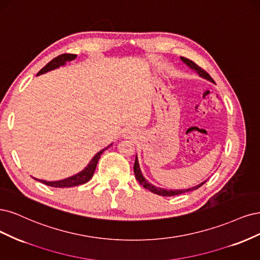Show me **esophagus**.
Returning a JSON list of instances; mask_svg holds the SVG:
<instances>
[{"instance_id": "34e87169", "label": "esophagus", "mask_w": 260, "mask_h": 260, "mask_svg": "<svg viewBox=\"0 0 260 260\" xmlns=\"http://www.w3.org/2000/svg\"><path fill=\"white\" fill-rule=\"evenodd\" d=\"M128 134H131V132H128Z\"/></svg>"}]
</instances>
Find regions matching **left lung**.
I'll return each instance as SVG.
<instances>
[{
	"instance_id": "1",
	"label": "left lung",
	"mask_w": 260,
	"mask_h": 260,
	"mask_svg": "<svg viewBox=\"0 0 260 260\" xmlns=\"http://www.w3.org/2000/svg\"><path fill=\"white\" fill-rule=\"evenodd\" d=\"M180 59H181L182 62H185L191 70L196 71V72L200 75L201 78L206 79V80H208V81H211V82L214 83L213 79H212L211 77H209L208 73H206L203 69H201L197 63H194L193 61L188 59V58H185V57H180ZM134 173H135L136 179L139 181V183H140L141 186H144V188L148 189L149 191L153 192V193H155V194H157V196H162V197H173V196H178V194L186 193V192H190V191H193V190H196V189H199L201 186L204 185V183L206 182V180H205V181H203V182L199 183L198 186H194V187H192V188H188V189H177V190H174V189H173V190H172V189L167 190V189L155 187V186L152 185V183H150V182L144 177V175H142L141 170H140V167H139L137 155H136V157H135V164H134Z\"/></svg>"
}]
</instances>
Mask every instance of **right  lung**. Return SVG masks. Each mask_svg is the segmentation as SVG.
I'll return each mask as SVG.
<instances>
[{"instance_id":"add662e5","label":"right lung","mask_w":260,"mask_h":260,"mask_svg":"<svg viewBox=\"0 0 260 260\" xmlns=\"http://www.w3.org/2000/svg\"><path fill=\"white\" fill-rule=\"evenodd\" d=\"M75 58H77V55H74V54H62V55L57 56V57L54 58V59H52L51 61H49L44 67V68H42L39 71L38 75L44 74V73H46L48 71H52V70H55L57 68H59V67L64 66L67 62L74 60ZM111 146H112V144L110 146H108L107 148L100 150V151L98 153H96L94 155V157L91 158L90 162L87 164V166L85 167L84 170L81 171L78 174L71 176V177L64 178V179H61V180H56V181H47V180H42V179H38V178H35V179L41 181L42 183H45L46 186H51V187H55V188H70V187H75V186L83 185V183L87 182L88 180H90L91 177H93L94 172L96 170L97 163H98L99 158H100V155L103 154V152L105 151L106 149H108L109 147H111Z\"/></svg>"}]
</instances>
